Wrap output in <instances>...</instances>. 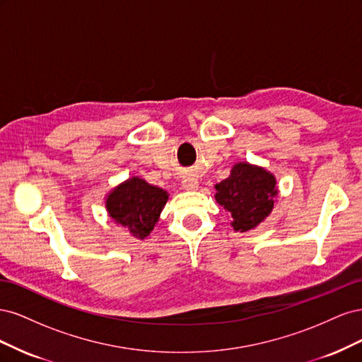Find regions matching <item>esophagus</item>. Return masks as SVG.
Listing matches in <instances>:
<instances>
[{"mask_svg":"<svg viewBox=\"0 0 362 362\" xmlns=\"http://www.w3.org/2000/svg\"><path fill=\"white\" fill-rule=\"evenodd\" d=\"M198 185H199V182L193 177V175H185V177L182 178V187L185 190H196L198 189Z\"/></svg>","mask_w":362,"mask_h":362,"instance_id":"obj_1","label":"esophagus"}]
</instances>
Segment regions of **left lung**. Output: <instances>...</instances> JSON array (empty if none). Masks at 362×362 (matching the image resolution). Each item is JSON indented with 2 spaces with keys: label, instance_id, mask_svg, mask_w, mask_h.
<instances>
[{
  "label": "left lung",
  "instance_id": "left-lung-1",
  "mask_svg": "<svg viewBox=\"0 0 362 362\" xmlns=\"http://www.w3.org/2000/svg\"><path fill=\"white\" fill-rule=\"evenodd\" d=\"M216 201L231 213L233 228L245 233L255 228L273 210L276 180L262 168L238 163L231 175L216 185Z\"/></svg>",
  "mask_w": 362,
  "mask_h": 362
}]
</instances>
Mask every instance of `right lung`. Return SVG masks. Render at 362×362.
Segmentation results:
<instances>
[{
    "instance_id": "1",
    "label": "right lung",
    "mask_w": 362,
    "mask_h": 362,
    "mask_svg": "<svg viewBox=\"0 0 362 362\" xmlns=\"http://www.w3.org/2000/svg\"><path fill=\"white\" fill-rule=\"evenodd\" d=\"M168 193L145 180L131 178L116 187L105 201L107 211L128 233L144 240L158 222Z\"/></svg>"
}]
</instances>
